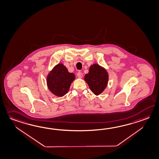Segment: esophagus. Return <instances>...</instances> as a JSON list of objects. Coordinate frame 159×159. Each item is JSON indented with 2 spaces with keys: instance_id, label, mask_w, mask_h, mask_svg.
I'll use <instances>...</instances> for the list:
<instances>
[{
  "instance_id": "obj_1",
  "label": "esophagus",
  "mask_w": 159,
  "mask_h": 159,
  "mask_svg": "<svg viewBox=\"0 0 159 159\" xmlns=\"http://www.w3.org/2000/svg\"><path fill=\"white\" fill-rule=\"evenodd\" d=\"M77 76H78V78H81L83 77V74L81 73V72H78Z\"/></svg>"
}]
</instances>
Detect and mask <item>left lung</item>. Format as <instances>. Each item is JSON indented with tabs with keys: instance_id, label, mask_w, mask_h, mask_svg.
Segmentation results:
<instances>
[{
	"instance_id": "8db88e82",
	"label": "left lung",
	"mask_w": 159,
	"mask_h": 159,
	"mask_svg": "<svg viewBox=\"0 0 159 159\" xmlns=\"http://www.w3.org/2000/svg\"><path fill=\"white\" fill-rule=\"evenodd\" d=\"M84 80L95 95L102 93L108 82V74L106 69L98 64L89 67V72L85 75Z\"/></svg>"
}]
</instances>
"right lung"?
<instances>
[{"label": "right lung", "mask_w": 159, "mask_h": 159, "mask_svg": "<svg viewBox=\"0 0 159 159\" xmlns=\"http://www.w3.org/2000/svg\"><path fill=\"white\" fill-rule=\"evenodd\" d=\"M75 79L74 74L69 72L63 64L59 63L49 72L47 77V84L53 95L62 97L69 91Z\"/></svg>", "instance_id": "obj_1"}]
</instances>
